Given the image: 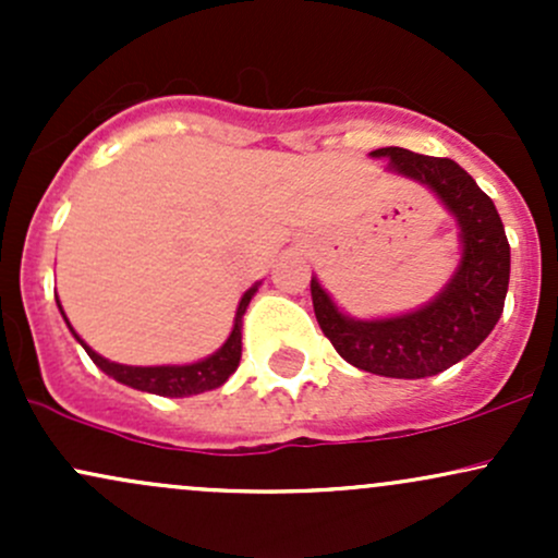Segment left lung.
I'll return each instance as SVG.
<instances>
[{
  "mask_svg": "<svg viewBox=\"0 0 558 558\" xmlns=\"http://www.w3.org/2000/svg\"><path fill=\"white\" fill-rule=\"evenodd\" d=\"M388 168L433 191L462 228V265L451 283L412 315L351 319L312 278L315 317L338 354L364 373L417 380L470 356L496 328L509 291V241L496 204L448 157L414 155L399 146L375 149Z\"/></svg>",
  "mask_w": 558,
  "mask_h": 558,
  "instance_id": "left-lung-1",
  "label": "left lung"
}]
</instances>
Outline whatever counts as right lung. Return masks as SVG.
<instances>
[{"label": "right lung", "instance_id": "obj_1", "mask_svg": "<svg viewBox=\"0 0 558 558\" xmlns=\"http://www.w3.org/2000/svg\"><path fill=\"white\" fill-rule=\"evenodd\" d=\"M254 291H257V286L248 288V291L243 293L239 312H235V325H233V330H230L228 341L222 343V349L215 351V354L207 356V360H202L196 364H183V367H128V364H114L110 360H105V356L96 354L94 349H88V345L83 343L75 332L73 336L78 338L81 345L86 349V354L92 356V362L96 364V367L105 369V373L114 377L118 383H125V386H131L136 390H146V393L168 396V399L196 396V393H204V390L220 388L222 383H226L228 377L235 373V367H239V362H241V319H243V312H246L248 301H252V296H254ZM57 306H60V301H57ZM62 317H65V312H62ZM68 328H70V323H68Z\"/></svg>", "mask_w": 558, "mask_h": 558}]
</instances>
